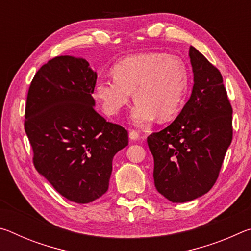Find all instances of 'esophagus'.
Listing matches in <instances>:
<instances>
[{"instance_id": "34e87169", "label": "esophagus", "mask_w": 251, "mask_h": 251, "mask_svg": "<svg viewBox=\"0 0 251 251\" xmlns=\"http://www.w3.org/2000/svg\"><path fill=\"white\" fill-rule=\"evenodd\" d=\"M138 138H139V133H138V131L130 129L129 130V139H131V141H137Z\"/></svg>"}]
</instances>
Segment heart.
<instances>
[{
	"label": "heart",
	"instance_id": "heart-1",
	"mask_svg": "<svg viewBox=\"0 0 251 251\" xmlns=\"http://www.w3.org/2000/svg\"><path fill=\"white\" fill-rule=\"evenodd\" d=\"M114 78H100L94 88L95 99L108 115L117 114L134 92L136 103L130 120L145 126L156 117L167 122L178 115L189 88V72L179 57L150 52L126 57L114 66Z\"/></svg>",
	"mask_w": 251,
	"mask_h": 251
}]
</instances>
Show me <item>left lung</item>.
<instances>
[{
	"mask_svg": "<svg viewBox=\"0 0 251 251\" xmlns=\"http://www.w3.org/2000/svg\"><path fill=\"white\" fill-rule=\"evenodd\" d=\"M189 57L192 95L171 125L147 137L155 187L172 202L209 192L232 139V108L222 74L194 46Z\"/></svg>",
	"mask_w": 251,
	"mask_h": 251,
	"instance_id": "left-lung-1",
	"label": "left lung"
}]
</instances>
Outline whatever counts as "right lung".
Returning <instances> with one entry per match:
<instances>
[{
	"instance_id": "obj_1",
	"label": "right lung",
	"mask_w": 251,
	"mask_h": 251,
	"mask_svg": "<svg viewBox=\"0 0 251 251\" xmlns=\"http://www.w3.org/2000/svg\"><path fill=\"white\" fill-rule=\"evenodd\" d=\"M97 74L86 59L54 57L37 71L25 108V133L33 163L71 201L88 203L107 192L117 151L128 133L94 109Z\"/></svg>"
}]
</instances>
